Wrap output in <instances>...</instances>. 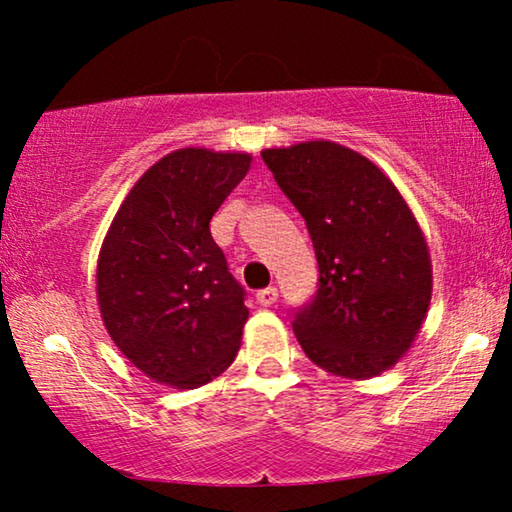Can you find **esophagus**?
I'll return each mask as SVG.
<instances>
[{
    "instance_id": "obj_1",
    "label": "esophagus",
    "mask_w": 512,
    "mask_h": 512,
    "mask_svg": "<svg viewBox=\"0 0 512 512\" xmlns=\"http://www.w3.org/2000/svg\"><path fill=\"white\" fill-rule=\"evenodd\" d=\"M256 303L263 305V307H270L277 303V289L275 286H268V289H261L256 293Z\"/></svg>"
}]
</instances>
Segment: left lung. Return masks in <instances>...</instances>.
Listing matches in <instances>:
<instances>
[{
  "instance_id": "left-lung-1",
  "label": "left lung",
  "mask_w": 512,
  "mask_h": 512,
  "mask_svg": "<svg viewBox=\"0 0 512 512\" xmlns=\"http://www.w3.org/2000/svg\"><path fill=\"white\" fill-rule=\"evenodd\" d=\"M261 156L310 230L319 289L293 317L312 363L366 380L408 352L431 303V256L403 195L375 163L335 142Z\"/></svg>"
}]
</instances>
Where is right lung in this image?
Instances as JSON below:
<instances>
[{"instance_id":"right-lung-1","label":"right lung","mask_w":512,"mask_h":512,"mask_svg":"<svg viewBox=\"0 0 512 512\" xmlns=\"http://www.w3.org/2000/svg\"><path fill=\"white\" fill-rule=\"evenodd\" d=\"M249 153L179 149L146 170L97 258V303L146 377L195 389L235 361L249 317L209 221L247 177Z\"/></svg>"}]
</instances>
